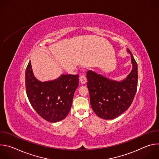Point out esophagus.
Listing matches in <instances>:
<instances>
[{
  "mask_svg": "<svg viewBox=\"0 0 159 159\" xmlns=\"http://www.w3.org/2000/svg\"><path fill=\"white\" fill-rule=\"evenodd\" d=\"M79 79H80V82L82 84H85V83L87 82L86 77H85V75H84V74H81V75H80Z\"/></svg>",
  "mask_w": 159,
  "mask_h": 159,
  "instance_id": "1",
  "label": "esophagus"
}]
</instances>
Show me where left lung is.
Masks as SVG:
<instances>
[{"instance_id":"8db88e82","label":"left lung","mask_w":159,"mask_h":159,"mask_svg":"<svg viewBox=\"0 0 159 159\" xmlns=\"http://www.w3.org/2000/svg\"><path fill=\"white\" fill-rule=\"evenodd\" d=\"M133 69L127 78L121 81L111 80L91 70L87 72V86L93 111L104 120L114 119L131 106L138 85V67L131 52Z\"/></svg>"}]
</instances>
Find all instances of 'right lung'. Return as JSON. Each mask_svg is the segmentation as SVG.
Masks as SVG:
<instances>
[{
	"label": "right lung",
	"instance_id": "1",
	"mask_svg": "<svg viewBox=\"0 0 159 159\" xmlns=\"http://www.w3.org/2000/svg\"><path fill=\"white\" fill-rule=\"evenodd\" d=\"M79 75H62L58 79L41 82L34 76L29 61L25 85L28 98L38 114L47 121L65 119L71 109L74 94L79 84Z\"/></svg>",
	"mask_w": 159,
	"mask_h": 159
}]
</instances>
